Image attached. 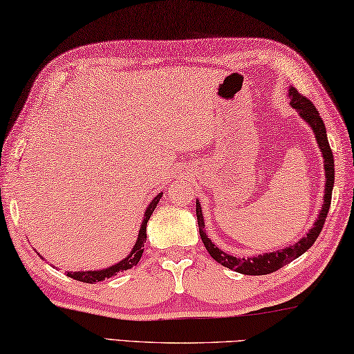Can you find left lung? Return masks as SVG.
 <instances>
[{
  "instance_id": "left-lung-1",
  "label": "left lung",
  "mask_w": 354,
  "mask_h": 354,
  "mask_svg": "<svg viewBox=\"0 0 354 354\" xmlns=\"http://www.w3.org/2000/svg\"><path fill=\"white\" fill-rule=\"evenodd\" d=\"M288 97H290L292 100L290 102L292 108L297 109L298 114L309 124L312 131H314L317 144L322 150V155L324 160V176H326V180L324 182L326 183H324L323 205H322L320 213H318L317 221L314 223V227L306 234V236H303L299 241L295 243V245L279 249V251L276 252H266V254H260V256H252V257H234L230 256V254L221 251L218 246H215V243L208 239L204 230L205 223H204V215H202V208H201L199 201H196V216H198L199 234L208 254H210L218 263L225 266V268L234 270L236 273H241V274H249V276L270 274L273 273V271L282 268L283 265L290 263L292 260L298 259L301 254L308 251V249L314 245L315 240L318 239V235H320V232L323 229V224L326 221L329 205H331V196H333V187H334V156L328 142L326 127H324V122L322 120L320 114H318L317 108L314 106V103L301 95L297 89L295 88L288 89Z\"/></svg>"
}]
</instances>
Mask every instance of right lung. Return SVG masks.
I'll use <instances>...</instances> for the list:
<instances>
[{"mask_svg":"<svg viewBox=\"0 0 354 354\" xmlns=\"http://www.w3.org/2000/svg\"><path fill=\"white\" fill-rule=\"evenodd\" d=\"M161 196H163V193H160L158 196H155L153 201L150 202L149 207L146 208V213H144V219H142V223H141V229H139V234H138V240L135 243V246H133L131 252L124 260H120L119 263H115L113 266H108V268H105V270L73 271V273H71V271H67V276L72 277V279H75V281H80V282L95 283V282L105 281V279H108V277H113V276H115L118 273H120V271H127V270L133 268V266H135V265H138L139 259H141L142 252H144V243H146V239H147V234H146L147 221L150 219V216H152V213H153V210L156 208V204H158V202H160Z\"/></svg>","mask_w":354,"mask_h":354,"instance_id":"obj_1","label":"right lung"}]
</instances>
